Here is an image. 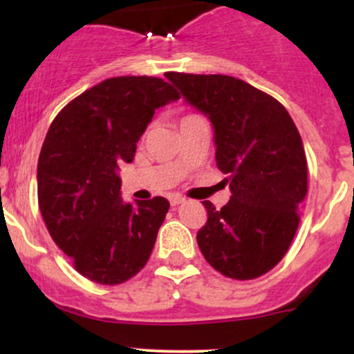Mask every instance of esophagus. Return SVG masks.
Instances as JSON below:
<instances>
[{"label": "esophagus", "mask_w": 354, "mask_h": 354, "mask_svg": "<svg viewBox=\"0 0 354 354\" xmlns=\"http://www.w3.org/2000/svg\"><path fill=\"white\" fill-rule=\"evenodd\" d=\"M169 202H171V205H180V203L185 202V197L174 194V195H171V197H169Z\"/></svg>", "instance_id": "34e87169"}]
</instances>
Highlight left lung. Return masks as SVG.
I'll list each match as a JSON object with an SVG mask.
<instances>
[{
    "label": "left lung",
    "instance_id": "left-lung-1",
    "mask_svg": "<svg viewBox=\"0 0 354 354\" xmlns=\"http://www.w3.org/2000/svg\"><path fill=\"white\" fill-rule=\"evenodd\" d=\"M166 78L212 123L217 167L230 181L223 209L203 202L200 252L224 276L255 279L281 262L298 230L308 188L298 128L279 101L240 78L174 71Z\"/></svg>",
    "mask_w": 354,
    "mask_h": 354
}]
</instances>
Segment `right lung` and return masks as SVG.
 Returning a JSON list of instances; mask_svg holds the SVG:
<instances>
[{"instance_id":"right-lung-1","label":"right lung","mask_w":354,"mask_h":354,"mask_svg":"<svg viewBox=\"0 0 354 354\" xmlns=\"http://www.w3.org/2000/svg\"><path fill=\"white\" fill-rule=\"evenodd\" d=\"M180 94L162 78L114 77L59 111L37 164L39 207L78 272L121 284L147 263L169 202L121 198V162H131L157 108Z\"/></svg>"}]
</instances>
